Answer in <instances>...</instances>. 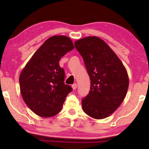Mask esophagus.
Returning a JSON list of instances; mask_svg holds the SVG:
<instances>
[{"mask_svg":"<svg viewBox=\"0 0 149 149\" xmlns=\"http://www.w3.org/2000/svg\"><path fill=\"white\" fill-rule=\"evenodd\" d=\"M77 83H74V84H73L72 85V88L74 89V90H75V89H77Z\"/></svg>","mask_w":149,"mask_h":149,"instance_id":"1","label":"esophagus"}]
</instances>
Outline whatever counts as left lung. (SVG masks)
<instances>
[{
	"label": "left lung",
	"instance_id": "left-lung-1",
	"mask_svg": "<svg viewBox=\"0 0 149 149\" xmlns=\"http://www.w3.org/2000/svg\"><path fill=\"white\" fill-rule=\"evenodd\" d=\"M91 81L89 94L82 100L83 111L96 119L108 117L121 104L129 87L123 63L107 42L87 36L74 42Z\"/></svg>",
	"mask_w": 149,
	"mask_h": 149
}]
</instances>
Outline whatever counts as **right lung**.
I'll return each mask as SVG.
<instances>
[{"label": "right lung", "mask_w": 149, "mask_h": 149, "mask_svg": "<svg viewBox=\"0 0 149 149\" xmlns=\"http://www.w3.org/2000/svg\"><path fill=\"white\" fill-rule=\"evenodd\" d=\"M73 49L68 36H53L36 51L22 70L19 79L20 92L36 115L51 117L62 109L72 88L65 85V72L59 61Z\"/></svg>", "instance_id": "1"}]
</instances>
